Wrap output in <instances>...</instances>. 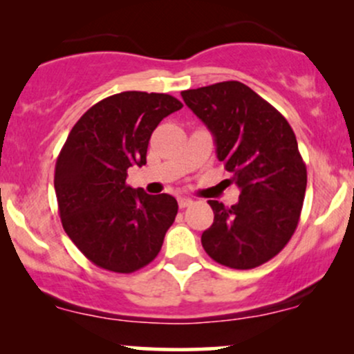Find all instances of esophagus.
<instances>
[{
  "label": "esophagus",
  "instance_id": "esophagus-1",
  "mask_svg": "<svg viewBox=\"0 0 354 354\" xmlns=\"http://www.w3.org/2000/svg\"><path fill=\"white\" fill-rule=\"evenodd\" d=\"M178 205H180V208H188V206L193 205V200H189V198H178Z\"/></svg>",
  "mask_w": 354,
  "mask_h": 354
}]
</instances>
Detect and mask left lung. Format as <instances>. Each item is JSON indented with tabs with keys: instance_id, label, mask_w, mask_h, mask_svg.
<instances>
[{
	"instance_id": "8db88e82",
	"label": "left lung",
	"mask_w": 354,
	"mask_h": 354,
	"mask_svg": "<svg viewBox=\"0 0 354 354\" xmlns=\"http://www.w3.org/2000/svg\"><path fill=\"white\" fill-rule=\"evenodd\" d=\"M208 126L216 156L241 189L236 205L208 201L214 221L201 245L214 261L251 270L274 258L293 236L306 193V165L278 109L239 81L181 91Z\"/></svg>"
}]
</instances>
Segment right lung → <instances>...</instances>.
Here are the masks:
<instances>
[{
    "label": "right lung",
    "mask_w": 354,
    "mask_h": 354,
    "mask_svg": "<svg viewBox=\"0 0 354 354\" xmlns=\"http://www.w3.org/2000/svg\"><path fill=\"white\" fill-rule=\"evenodd\" d=\"M181 108L165 93L123 91L89 108L68 135L55 168L59 218L96 266L133 273L160 253L178 203L131 188L126 176L131 166L146 165L160 121Z\"/></svg>",
    "instance_id": "1"
}]
</instances>
